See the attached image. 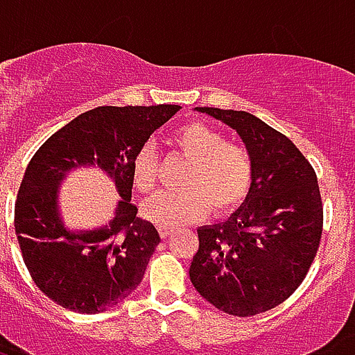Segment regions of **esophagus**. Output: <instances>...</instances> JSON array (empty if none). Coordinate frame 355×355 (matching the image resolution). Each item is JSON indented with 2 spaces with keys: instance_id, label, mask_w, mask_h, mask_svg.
Wrapping results in <instances>:
<instances>
[{
  "instance_id": "1",
  "label": "esophagus",
  "mask_w": 355,
  "mask_h": 355,
  "mask_svg": "<svg viewBox=\"0 0 355 355\" xmlns=\"http://www.w3.org/2000/svg\"><path fill=\"white\" fill-rule=\"evenodd\" d=\"M159 237L162 239H167V237H171V235H173V227H165V225H159Z\"/></svg>"
}]
</instances>
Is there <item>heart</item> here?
<instances>
[{
  "instance_id": "1",
  "label": "heart",
  "mask_w": 355,
  "mask_h": 355,
  "mask_svg": "<svg viewBox=\"0 0 355 355\" xmlns=\"http://www.w3.org/2000/svg\"><path fill=\"white\" fill-rule=\"evenodd\" d=\"M173 143L190 165L180 184L182 190L162 191L146 201L143 214L157 225H182L205 216L235 211L248 196L252 184V156L246 146L225 143L222 133L209 125L190 122L178 128ZM131 180L135 190L152 193L156 190L157 164L150 146H143L133 157Z\"/></svg>"
}]
</instances>
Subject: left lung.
<instances>
[{"instance_id": "obj_1", "label": "left lung", "mask_w": 355, "mask_h": 355, "mask_svg": "<svg viewBox=\"0 0 355 355\" xmlns=\"http://www.w3.org/2000/svg\"><path fill=\"white\" fill-rule=\"evenodd\" d=\"M243 139L252 184L225 222L198 230L190 280L199 295L233 316H254L286 301L316 256L324 209L316 173L290 139L244 111L196 107Z\"/></svg>"}]
</instances>
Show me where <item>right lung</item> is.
<instances>
[{
	"label": "right lung",
	"mask_w": 355,
	"mask_h": 355,
	"mask_svg": "<svg viewBox=\"0 0 355 355\" xmlns=\"http://www.w3.org/2000/svg\"><path fill=\"white\" fill-rule=\"evenodd\" d=\"M178 111V105L97 107L58 130L31 157L15 203V230L31 278L54 303L97 314L141 284L162 239L131 203V164ZM83 166L103 170L121 196L115 216L94 230L69 228L59 209V186Z\"/></svg>",
	"instance_id": "right-lung-1"
}]
</instances>
